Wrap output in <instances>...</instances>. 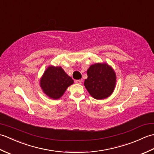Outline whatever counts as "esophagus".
Here are the masks:
<instances>
[{"label": "esophagus", "instance_id": "1", "mask_svg": "<svg viewBox=\"0 0 154 154\" xmlns=\"http://www.w3.org/2000/svg\"><path fill=\"white\" fill-rule=\"evenodd\" d=\"M75 83H77V84L81 85V83H82V81H81V80H76L75 81Z\"/></svg>", "mask_w": 154, "mask_h": 154}]
</instances>
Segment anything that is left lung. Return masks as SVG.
Masks as SVG:
<instances>
[{
	"instance_id": "8db88e82",
	"label": "left lung",
	"mask_w": 154,
	"mask_h": 154,
	"mask_svg": "<svg viewBox=\"0 0 154 154\" xmlns=\"http://www.w3.org/2000/svg\"><path fill=\"white\" fill-rule=\"evenodd\" d=\"M87 79L84 85L91 96L97 100L110 97L115 89L116 75L113 68L106 63L91 65L87 71Z\"/></svg>"
}]
</instances>
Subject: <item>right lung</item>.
Here are the masks:
<instances>
[{"label":"right lung","instance_id":"right-lung-1","mask_svg":"<svg viewBox=\"0 0 154 154\" xmlns=\"http://www.w3.org/2000/svg\"><path fill=\"white\" fill-rule=\"evenodd\" d=\"M73 83L72 78L65 73L63 68L54 65L48 67L40 80L42 91L50 99L54 100L60 99Z\"/></svg>","mask_w":154,"mask_h":154}]
</instances>
